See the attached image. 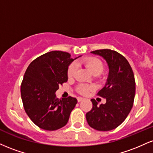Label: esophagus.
Masks as SVG:
<instances>
[{
	"mask_svg": "<svg viewBox=\"0 0 153 153\" xmlns=\"http://www.w3.org/2000/svg\"><path fill=\"white\" fill-rule=\"evenodd\" d=\"M83 97H78V102H80V101H82V100H83Z\"/></svg>",
	"mask_w": 153,
	"mask_h": 153,
	"instance_id": "1",
	"label": "esophagus"
}]
</instances>
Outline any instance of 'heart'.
I'll return each mask as SVG.
<instances>
[{"mask_svg":"<svg viewBox=\"0 0 153 153\" xmlns=\"http://www.w3.org/2000/svg\"><path fill=\"white\" fill-rule=\"evenodd\" d=\"M82 62L86 68H88L95 75H99L100 73H102L104 69V65L102 62L96 57H86L82 60ZM77 68H78V65H77L76 62H73L69 65L68 69V77L69 78H73L74 76ZM92 88H93V87L91 85H80L77 88V90H78L79 93H82V94H85L89 90H91Z\"/></svg>","mask_w":153,"mask_h":153,"instance_id":"heart-1","label":"heart"}]
</instances>
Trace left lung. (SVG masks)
<instances>
[{
	"label": "left lung",
	"instance_id": "obj_1",
	"mask_svg": "<svg viewBox=\"0 0 153 153\" xmlns=\"http://www.w3.org/2000/svg\"><path fill=\"white\" fill-rule=\"evenodd\" d=\"M102 57L109 68L105 85L97 95L106 99L98 105L91 99L93 108L86 113V120L91 128L99 131H109L118 127L128 117L133 105L135 81L132 68L124 56L110 49L92 51Z\"/></svg>",
	"mask_w": 153,
	"mask_h": 153
}]
</instances>
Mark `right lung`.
I'll return each instance as SVG.
<instances>
[{"instance_id":"right-lung-1","label":"right lung","mask_w":153,"mask_h":153,"mask_svg":"<svg viewBox=\"0 0 153 153\" xmlns=\"http://www.w3.org/2000/svg\"><path fill=\"white\" fill-rule=\"evenodd\" d=\"M76 58L51 51L35 59L25 71L21 87L24 109L41 129L52 131L65 126L78 102L75 97L58 99L56 95L59 85L68 81V66Z\"/></svg>"}]
</instances>
